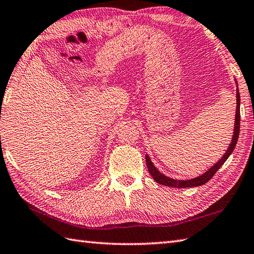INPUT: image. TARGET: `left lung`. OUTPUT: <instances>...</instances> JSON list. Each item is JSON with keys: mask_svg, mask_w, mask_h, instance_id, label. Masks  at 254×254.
I'll return each mask as SVG.
<instances>
[{"mask_svg": "<svg viewBox=\"0 0 254 254\" xmlns=\"http://www.w3.org/2000/svg\"><path fill=\"white\" fill-rule=\"evenodd\" d=\"M239 131H240V95H239V90L238 87H237V110H236V121H235V130H234V135H233V141H231L229 147L227 149V152L225 153L220 160L217 164H215L212 168H209L205 174L202 176L194 178V179L190 180H175L171 179V178H168L164 176L161 172H159L156 167L153 165L152 161H150L149 157L146 155V166L147 169L149 171V174L152 175L153 179L159 183V185L167 186V187H172V188H191V187H198V186H203L205 183L208 182L210 179H212L213 176L216 174V171L224 165L226 160L228 159L231 153L234 152V149L236 147L237 141H238L239 137Z\"/></svg>", "mask_w": 254, "mask_h": 254, "instance_id": "1", "label": "left lung"}]
</instances>
